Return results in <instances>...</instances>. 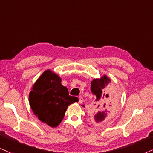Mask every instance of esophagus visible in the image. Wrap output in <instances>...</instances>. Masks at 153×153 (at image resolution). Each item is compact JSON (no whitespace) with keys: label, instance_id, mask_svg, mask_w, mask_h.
<instances>
[{"label":"esophagus","instance_id":"esophagus-1","mask_svg":"<svg viewBox=\"0 0 153 153\" xmlns=\"http://www.w3.org/2000/svg\"><path fill=\"white\" fill-rule=\"evenodd\" d=\"M83 101H84V99H83V97H79V103H82Z\"/></svg>","mask_w":153,"mask_h":153}]
</instances>
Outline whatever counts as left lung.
<instances>
[{
  "mask_svg": "<svg viewBox=\"0 0 153 153\" xmlns=\"http://www.w3.org/2000/svg\"><path fill=\"white\" fill-rule=\"evenodd\" d=\"M111 82V79L105 74L99 79H94L91 82V91L96 96L93 118L97 123L103 121L116 108V99L110 88H107Z\"/></svg>",
  "mask_w": 153,
  "mask_h": 153,
  "instance_id": "obj_1",
  "label": "left lung"
}]
</instances>
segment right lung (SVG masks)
<instances>
[{
  "mask_svg": "<svg viewBox=\"0 0 153 153\" xmlns=\"http://www.w3.org/2000/svg\"><path fill=\"white\" fill-rule=\"evenodd\" d=\"M62 79L50 69L45 71L37 79L29 94V103L33 114L39 120L55 128L63 120L67 107L77 102L71 97Z\"/></svg>",
  "mask_w": 153,
  "mask_h": 153,
  "instance_id": "right-lung-1",
  "label": "right lung"
}]
</instances>
